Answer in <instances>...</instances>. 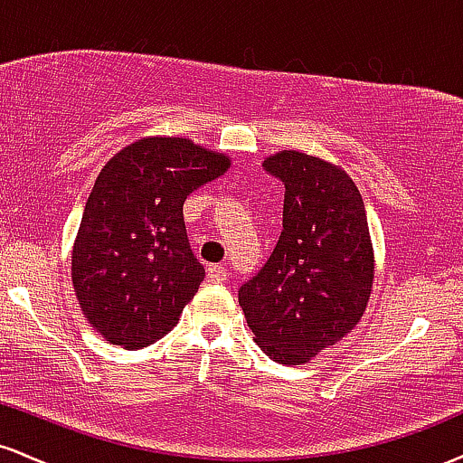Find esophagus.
<instances>
[{
	"mask_svg": "<svg viewBox=\"0 0 463 463\" xmlns=\"http://www.w3.org/2000/svg\"><path fill=\"white\" fill-rule=\"evenodd\" d=\"M209 279L213 280V283H224V280H226V268H224V265H211Z\"/></svg>",
	"mask_w": 463,
	"mask_h": 463,
	"instance_id": "1",
	"label": "esophagus"
}]
</instances>
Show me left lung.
Masks as SVG:
<instances>
[{
    "mask_svg": "<svg viewBox=\"0 0 463 463\" xmlns=\"http://www.w3.org/2000/svg\"><path fill=\"white\" fill-rule=\"evenodd\" d=\"M265 172L283 180V232L239 305L254 342L276 364H307L357 326L372 294L374 250L353 178L298 150L276 152Z\"/></svg>",
    "mask_w": 463,
    "mask_h": 463,
    "instance_id": "1",
    "label": "left lung"
}]
</instances>
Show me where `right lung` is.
I'll return each mask as SVG.
<instances>
[{
  "instance_id": "obj_1",
  "label": "right lung",
  "mask_w": 463,
  "mask_h": 463,
  "mask_svg": "<svg viewBox=\"0 0 463 463\" xmlns=\"http://www.w3.org/2000/svg\"><path fill=\"white\" fill-rule=\"evenodd\" d=\"M228 167L224 154L183 137H143L104 165L73 241L71 280L106 342L143 348L176 326L204 279L183 204Z\"/></svg>"
}]
</instances>
